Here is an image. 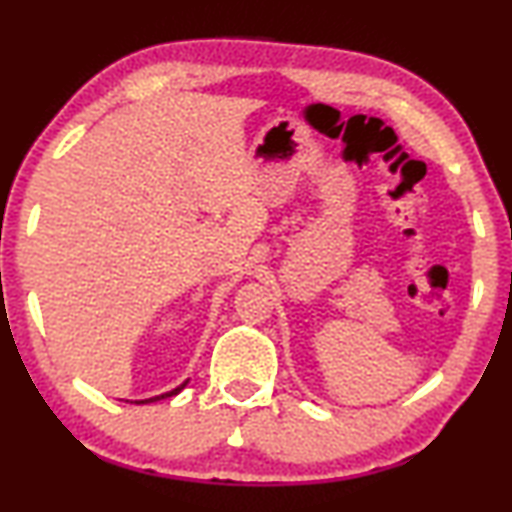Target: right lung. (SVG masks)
Listing matches in <instances>:
<instances>
[{"label": "right lung", "mask_w": 512, "mask_h": 512, "mask_svg": "<svg viewBox=\"0 0 512 512\" xmlns=\"http://www.w3.org/2000/svg\"><path fill=\"white\" fill-rule=\"evenodd\" d=\"M185 385H187V380H185V383H183V385H178V387H176V390H171V392H167V394H160V397L146 399V401H136V403H153V401H157V399H167V397H174V394H178V392H181Z\"/></svg>", "instance_id": "add662e5"}]
</instances>
